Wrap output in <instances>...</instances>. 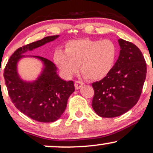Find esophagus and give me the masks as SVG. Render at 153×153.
<instances>
[{"label": "esophagus", "instance_id": "obj_1", "mask_svg": "<svg viewBox=\"0 0 153 153\" xmlns=\"http://www.w3.org/2000/svg\"><path fill=\"white\" fill-rule=\"evenodd\" d=\"M74 86L76 89H79V88L83 86V83L82 82H80V81H76V82H74Z\"/></svg>", "mask_w": 153, "mask_h": 153}]
</instances>
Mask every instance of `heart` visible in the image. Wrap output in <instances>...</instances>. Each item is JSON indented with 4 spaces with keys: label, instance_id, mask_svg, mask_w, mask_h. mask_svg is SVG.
<instances>
[{
    "label": "heart",
    "instance_id": "1",
    "mask_svg": "<svg viewBox=\"0 0 153 153\" xmlns=\"http://www.w3.org/2000/svg\"><path fill=\"white\" fill-rule=\"evenodd\" d=\"M117 55L116 45L110 39H79L69 41L65 52L56 51L54 60L66 76L78 71L92 82L102 79L114 67Z\"/></svg>",
    "mask_w": 153,
    "mask_h": 153
}]
</instances>
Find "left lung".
<instances>
[{
	"mask_svg": "<svg viewBox=\"0 0 153 153\" xmlns=\"http://www.w3.org/2000/svg\"><path fill=\"white\" fill-rule=\"evenodd\" d=\"M120 54L111 71L99 82L92 84V108L102 118L125 114L136 104L146 78L147 66L136 45L118 39Z\"/></svg>",
	"mask_w": 153,
	"mask_h": 153,
	"instance_id": "left-lung-1",
	"label": "left lung"
}]
</instances>
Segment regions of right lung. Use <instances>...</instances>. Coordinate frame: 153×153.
<instances>
[{
	"label": "right lung",
	"mask_w": 153,
	"mask_h": 153,
	"mask_svg": "<svg viewBox=\"0 0 153 153\" xmlns=\"http://www.w3.org/2000/svg\"><path fill=\"white\" fill-rule=\"evenodd\" d=\"M59 37H46L18 48L10 57L4 69L5 85L12 102L20 112L39 122L52 123L59 119L67 108L68 99L74 91V85L73 81L67 82L60 78L53 62L42 56L24 54ZM25 57L35 58L43 65L41 74L33 82L23 80L17 72V63Z\"/></svg>",
	"instance_id": "1"
}]
</instances>
